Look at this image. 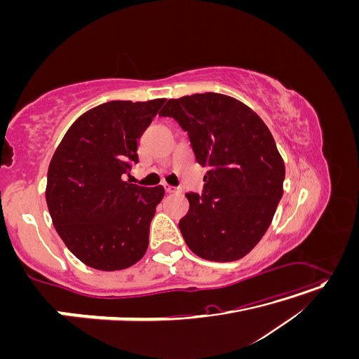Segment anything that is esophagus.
Listing matches in <instances>:
<instances>
[{
    "label": "esophagus",
    "mask_w": 359,
    "mask_h": 359,
    "mask_svg": "<svg viewBox=\"0 0 359 359\" xmlns=\"http://www.w3.org/2000/svg\"><path fill=\"white\" fill-rule=\"evenodd\" d=\"M163 187H165V191H166V193H178V191H180L178 187L169 186V184H163Z\"/></svg>",
    "instance_id": "obj_1"
}]
</instances>
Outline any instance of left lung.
I'll return each mask as SVG.
<instances>
[{"instance_id":"8db88e82","label":"left lung","mask_w":359,"mask_h":359,"mask_svg":"<svg viewBox=\"0 0 359 359\" xmlns=\"http://www.w3.org/2000/svg\"><path fill=\"white\" fill-rule=\"evenodd\" d=\"M160 116L187 132L202 166V194L178 226L194 255L214 262L244 257L265 235L283 194L285 161L256 112L233 97L205 93L170 99Z\"/></svg>"}]
</instances>
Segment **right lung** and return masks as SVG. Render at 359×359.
<instances>
[{"instance_id": "1", "label": "right lung", "mask_w": 359, "mask_h": 359, "mask_svg": "<svg viewBox=\"0 0 359 359\" xmlns=\"http://www.w3.org/2000/svg\"><path fill=\"white\" fill-rule=\"evenodd\" d=\"M165 99L107 102L81 115L53 154L48 210L58 235L81 262L100 271L135 265L165 189L124 181L139 161L137 139Z\"/></svg>"}]
</instances>
